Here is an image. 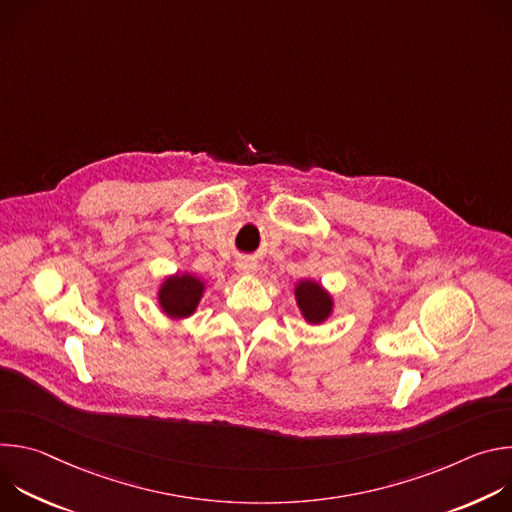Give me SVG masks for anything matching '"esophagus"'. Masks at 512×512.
Segmentation results:
<instances>
[{"label":"esophagus","mask_w":512,"mask_h":512,"mask_svg":"<svg viewBox=\"0 0 512 512\" xmlns=\"http://www.w3.org/2000/svg\"><path fill=\"white\" fill-rule=\"evenodd\" d=\"M243 269H245V267H243Z\"/></svg>","instance_id":"obj_1"}]
</instances>
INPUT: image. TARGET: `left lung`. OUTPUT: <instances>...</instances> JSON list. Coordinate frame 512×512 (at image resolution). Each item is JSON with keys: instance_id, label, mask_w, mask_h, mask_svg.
I'll use <instances>...</instances> for the list:
<instances>
[{"instance_id": "obj_1", "label": "left lung", "mask_w": 512, "mask_h": 512, "mask_svg": "<svg viewBox=\"0 0 512 512\" xmlns=\"http://www.w3.org/2000/svg\"><path fill=\"white\" fill-rule=\"evenodd\" d=\"M296 302L308 324H322L330 318L334 302L328 291L312 279H302L296 285Z\"/></svg>"}]
</instances>
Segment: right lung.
Listing matches in <instances>:
<instances>
[{"mask_svg": "<svg viewBox=\"0 0 512 512\" xmlns=\"http://www.w3.org/2000/svg\"><path fill=\"white\" fill-rule=\"evenodd\" d=\"M204 294V281L190 273H176L164 279L158 291V302L166 316L174 320L188 318L196 312Z\"/></svg>", "mask_w": 512, "mask_h": 512, "instance_id": "right-lung-1", "label": "right lung"}]
</instances>
